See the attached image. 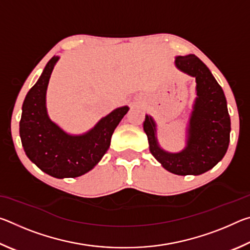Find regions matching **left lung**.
<instances>
[{"instance_id": "1", "label": "left lung", "mask_w": 250, "mask_h": 250, "mask_svg": "<svg viewBox=\"0 0 250 250\" xmlns=\"http://www.w3.org/2000/svg\"><path fill=\"white\" fill-rule=\"evenodd\" d=\"M175 66L196 82L185 147L175 153L163 150L156 137L155 121L149 115H146L143 129L152 155L166 170L177 175H200L216 166L228 149L230 118L227 101L208 67L195 55L176 56Z\"/></svg>"}]
</instances>
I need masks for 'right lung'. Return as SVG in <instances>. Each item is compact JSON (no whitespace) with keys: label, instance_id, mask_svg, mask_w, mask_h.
<instances>
[{"label":"right lung","instance_id":"add662e5","mask_svg":"<svg viewBox=\"0 0 250 250\" xmlns=\"http://www.w3.org/2000/svg\"><path fill=\"white\" fill-rule=\"evenodd\" d=\"M58 59L59 56L52 57L25 97L20 137L27 158L37 167L56 179H65L83 175L99 163L129 107L115 109L83 134L67 133L50 120L46 108V91Z\"/></svg>","mask_w":250,"mask_h":250}]
</instances>
